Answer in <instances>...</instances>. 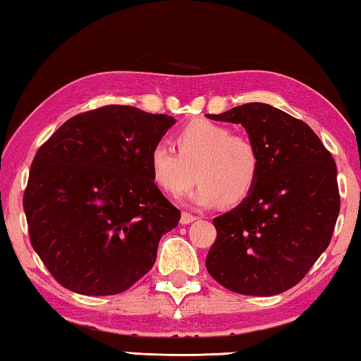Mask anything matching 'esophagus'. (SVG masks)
I'll list each match as a JSON object with an SVG mask.
<instances>
[{
	"instance_id": "34e87169",
	"label": "esophagus",
	"mask_w": 361,
	"mask_h": 361,
	"mask_svg": "<svg viewBox=\"0 0 361 361\" xmlns=\"http://www.w3.org/2000/svg\"><path fill=\"white\" fill-rule=\"evenodd\" d=\"M195 219H197V216L192 215V213L183 212V213H181V219H180V223H181V224H189V223L195 221Z\"/></svg>"
}]
</instances>
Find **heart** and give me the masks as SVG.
I'll return each instance as SVG.
<instances>
[{
  "label": "heart",
  "instance_id": "obj_1",
  "mask_svg": "<svg viewBox=\"0 0 361 361\" xmlns=\"http://www.w3.org/2000/svg\"><path fill=\"white\" fill-rule=\"evenodd\" d=\"M175 145L178 151L161 142L149 149L151 176L161 191L178 197L197 178L191 200L200 207L237 205L253 192L261 156L248 137L234 135L216 122L195 119L176 132Z\"/></svg>",
  "mask_w": 361,
  "mask_h": 361
}]
</instances>
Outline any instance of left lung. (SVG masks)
<instances>
[{"mask_svg": "<svg viewBox=\"0 0 361 361\" xmlns=\"http://www.w3.org/2000/svg\"><path fill=\"white\" fill-rule=\"evenodd\" d=\"M207 118L245 127L261 156L253 192L213 219L207 271L240 295H280L301 282L331 240L341 207L334 159L305 122L266 103Z\"/></svg>", "mask_w": 361, "mask_h": 361, "instance_id": "8db88e82", "label": "left lung"}]
</instances>
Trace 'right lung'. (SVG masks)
I'll return each instance as SVG.
<instances>
[{
    "mask_svg": "<svg viewBox=\"0 0 361 361\" xmlns=\"http://www.w3.org/2000/svg\"><path fill=\"white\" fill-rule=\"evenodd\" d=\"M173 124L108 105L73 116L36 151L23 192L30 242L65 288L118 295L154 266L181 213L152 181L148 156Z\"/></svg>",
    "mask_w": 361,
    "mask_h": 361,
    "instance_id": "right-lung-1",
    "label": "right lung"
}]
</instances>
